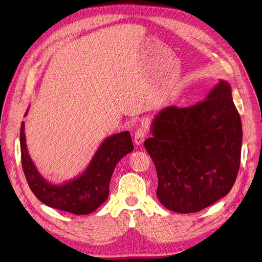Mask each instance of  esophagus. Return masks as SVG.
<instances>
[{"instance_id":"1","label":"esophagus","mask_w":262,"mask_h":262,"mask_svg":"<svg viewBox=\"0 0 262 262\" xmlns=\"http://www.w3.org/2000/svg\"><path fill=\"white\" fill-rule=\"evenodd\" d=\"M146 136V130L144 128H139L138 130H136L134 135V141L136 145H141L145 139Z\"/></svg>"}]
</instances>
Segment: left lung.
Wrapping results in <instances>:
<instances>
[{
    "label": "left lung",
    "instance_id": "left-lung-1",
    "mask_svg": "<svg viewBox=\"0 0 262 262\" xmlns=\"http://www.w3.org/2000/svg\"><path fill=\"white\" fill-rule=\"evenodd\" d=\"M144 146L158 176L157 198L167 209L198 212L224 198L240 167L242 125L228 81L194 106L161 109Z\"/></svg>",
    "mask_w": 262,
    "mask_h": 262
}]
</instances>
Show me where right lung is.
<instances>
[{
  "label": "right lung",
  "mask_w": 262,
  "mask_h": 262,
  "mask_svg": "<svg viewBox=\"0 0 262 262\" xmlns=\"http://www.w3.org/2000/svg\"><path fill=\"white\" fill-rule=\"evenodd\" d=\"M29 110L27 108L24 117ZM24 130L25 124L22 122V168L33 193L49 207L78 215L93 212L108 199L109 183L117 163L134 149L127 130L109 136L100 144L84 171L72 180L56 185L47 181L35 166L27 150Z\"/></svg>",
  "instance_id": "add662e5"
}]
</instances>
